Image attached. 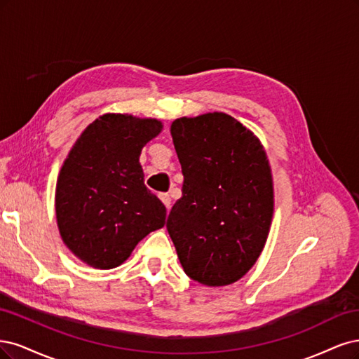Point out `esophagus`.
Here are the masks:
<instances>
[{
  "label": "esophagus",
  "instance_id": "34e87169",
  "mask_svg": "<svg viewBox=\"0 0 359 359\" xmlns=\"http://www.w3.org/2000/svg\"><path fill=\"white\" fill-rule=\"evenodd\" d=\"M159 198H161V201L164 203V205L167 207V210H170V207H171V196H170L168 194H161Z\"/></svg>",
  "mask_w": 359,
  "mask_h": 359
}]
</instances>
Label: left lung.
<instances>
[{
  "mask_svg": "<svg viewBox=\"0 0 359 359\" xmlns=\"http://www.w3.org/2000/svg\"><path fill=\"white\" fill-rule=\"evenodd\" d=\"M171 137L182 165V198L167 219L182 267L192 280L225 286L257 262L274 196L258 138L225 113L180 118Z\"/></svg>",
  "mask_w": 359,
  "mask_h": 359,
  "instance_id": "8db88e82",
  "label": "left lung"
}]
</instances>
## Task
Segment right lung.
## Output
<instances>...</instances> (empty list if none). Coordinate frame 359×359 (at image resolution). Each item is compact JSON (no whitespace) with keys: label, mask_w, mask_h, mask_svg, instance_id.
<instances>
[{"label":"right lung","mask_w":359,"mask_h":359,"mask_svg":"<svg viewBox=\"0 0 359 359\" xmlns=\"http://www.w3.org/2000/svg\"><path fill=\"white\" fill-rule=\"evenodd\" d=\"M163 123L109 113L88 125L56 183L57 228L67 248L90 267L121 265L167 209L144 184L138 158Z\"/></svg>","instance_id":"add662e5"}]
</instances>
